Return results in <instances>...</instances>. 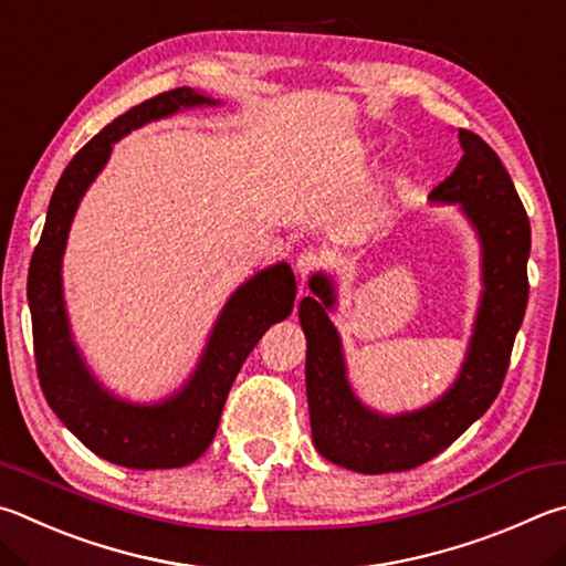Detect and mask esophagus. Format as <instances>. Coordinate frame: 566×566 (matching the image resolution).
<instances>
[{"label": "esophagus", "instance_id": "34e87169", "mask_svg": "<svg viewBox=\"0 0 566 566\" xmlns=\"http://www.w3.org/2000/svg\"><path fill=\"white\" fill-rule=\"evenodd\" d=\"M324 266V256L318 254L316 250H304L300 256H296V272L302 274V280H306V276L318 272ZM304 296V292H302Z\"/></svg>", "mask_w": 566, "mask_h": 566}]
</instances>
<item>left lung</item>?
I'll return each mask as SVG.
<instances>
[{
	"label": "left lung",
	"mask_w": 566,
	"mask_h": 566,
	"mask_svg": "<svg viewBox=\"0 0 566 566\" xmlns=\"http://www.w3.org/2000/svg\"><path fill=\"white\" fill-rule=\"evenodd\" d=\"M462 158L430 200L460 205L482 248V296L468 356L455 384L413 413L381 416L348 386L342 338L328 318L334 282L314 274L300 304L306 336V398L314 448L334 465L381 475L410 470L455 443L497 398L527 310L530 220L497 153L472 130H458Z\"/></svg>",
	"instance_id": "left-lung-1"
}]
</instances>
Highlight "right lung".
<instances>
[{"label":"right lung","mask_w":566,"mask_h":566,"mask_svg":"<svg viewBox=\"0 0 566 566\" xmlns=\"http://www.w3.org/2000/svg\"><path fill=\"white\" fill-rule=\"evenodd\" d=\"M218 104V98L182 86L143 101L108 123L61 172L49 202L44 232L29 264L27 296L32 310L41 390L61 423L91 453L123 468H182L198 460L212 443L222 406L244 358L266 328L294 310L296 280L292 266L280 262L256 272L224 304L188 384L153 406L130 403L108 394L88 371L71 338L61 290V256L78 202L104 170L113 143L150 120L172 116L180 108Z\"/></svg>","instance_id":"1"}]
</instances>
